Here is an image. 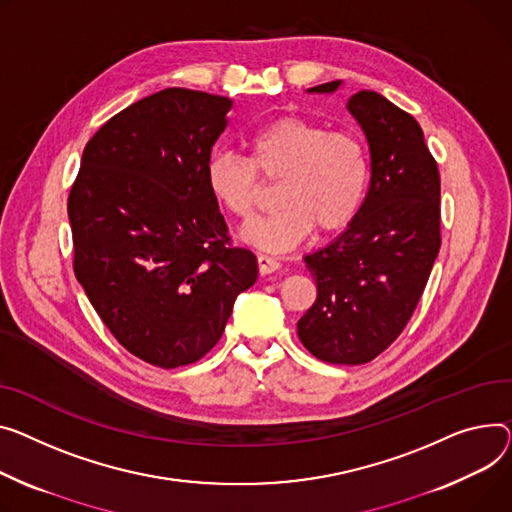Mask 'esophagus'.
Returning a JSON list of instances; mask_svg holds the SVG:
<instances>
[{
	"instance_id": "obj_1",
	"label": "esophagus",
	"mask_w": 512,
	"mask_h": 512,
	"mask_svg": "<svg viewBox=\"0 0 512 512\" xmlns=\"http://www.w3.org/2000/svg\"><path fill=\"white\" fill-rule=\"evenodd\" d=\"M257 265H259V274L267 276V274H274V271L280 269V261L269 257V255H259L257 257Z\"/></svg>"
}]
</instances>
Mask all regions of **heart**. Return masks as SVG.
<instances>
[{"label": "heart", "instance_id": "obj_1", "mask_svg": "<svg viewBox=\"0 0 512 512\" xmlns=\"http://www.w3.org/2000/svg\"><path fill=\"white\" fill-rule=\"evenodd\" d=\"M280 181V210L247 224L243 241L282 253L319 232L346 228L358 214L368 185V154L358 135L327 131L300 117H284L259 129L249 140V160L216 152L206 164L214 199L236 218L257 208L259 177Z\"/></svg>", "mask_w": 512, "mask_h": 512}]
</instances>
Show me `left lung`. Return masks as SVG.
I'll return each instance as SVG.
<instances>
[{
	"label": "left lung",
	"mask_w": 512,
	"mask_h": 512,
	"mask_svg": "<svg viewBox=\"0 0 512 512\" xmlns=\"http://www.w3.org/2000/svg\"><path fill=\"white\" fill-rule=\"evenodd\" d=\"M348 111L366 135L370 185L348 228L304 257L317 300L296 325L302 346L331 364L370 362L395 342L440 249V175L422 127L372 90L356 92Z\"/></svg>",
	"instance_id": "8db88e82"
}]
</instances>
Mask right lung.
Returning a JSON list of instances; mask_svg holds the SVG:
<instances>
[{
  "instance_id": "add662e5",
  "label": "right lung",
  "mask_w": 512,
  "mask_h": 512,
  "mask_svg": "<svg viewBox=\"0 0 512 512\" xmlns=\"http://www.w3.org/2000/svg\"><path fill=\"white\" fill-rule=\"evenodd\" d=\"M230 107L187 88L133 102L92 135L67 199L78 282L117 342L160 368L206 356L257 280L206 183Z\"/></svg>"
}]
</instances>
